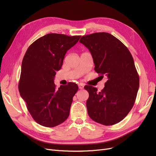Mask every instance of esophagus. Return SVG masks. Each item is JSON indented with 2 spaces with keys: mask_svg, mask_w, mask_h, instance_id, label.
<instances>
[{
  "mask_svg": "<svg viewBox=\"0 0 156 156\" xmlns=\"http://www.w3.org/2000/svg\"><path fill=\"white\" fill-rule=\"evenodd\" d=\"M79 89H81V90H82V89H83L84 88V84H82V83H81V84H79Z\"/></svg>",
  "mask_w": 156,
  "mask_h": 156,
  "instance_id": "1",
  "label": "esophagus"
}]
</instances>
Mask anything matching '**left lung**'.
<instances>
[{
    "mask_svg": "<svg viewBox=\"0 0 156 156\" xmlns=\"http://www.w3.org/2000/svg\"><path fill=\"white\" fill-rule=\"evenodd\" d=\"M92 56L94 69L101 79L106 76L105 87L100 92L86 85L88 92L87 111L98 123L111 126L119 123L133 107L139 87V77L129 51L107 32L83 36L79 40Z\"/></svg>",
    "mask_w": 156,
    "mask_h": 156,
    "instance_id": "1",
    "label": "left lung"
}]
</instances>
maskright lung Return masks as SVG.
Masks as SVG:
<instances>
[{
    "instance_id": "add662e5",
    "label": "right lung",
    "mask_w": 156,
    "mask_h": 156,
    "mask_svg": "<svg viewBox=\"0 0 156 156\" xmlns=\"http://www.w3.org/2000/svg\"><path fill=\"white\" fill-rule=\"evenodd\" d=\"M80 37L56 33L46 34L33 42L23 57L19 91L33 119L41 126L55 127L69 116L78 86L69 83L57 89L54 77L62 67L67 51Z\"/></svg>"
}]
</instances>
